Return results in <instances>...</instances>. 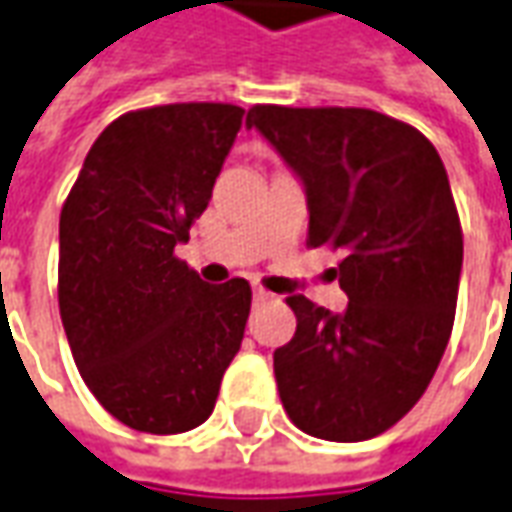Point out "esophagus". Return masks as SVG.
<instances>
[{
    "label": "esophagus",
    "mask_w": 512,
    "mask_h": 512,
    "mask_svg": "<svg viewBox=\"0 0 512 512\" xmlns=\"http://www.w3.org/2000/svg\"><path fill=\"white\" fill-rule=\"evenodd\" d=\"M252 296H255L257 305H263V302H268V299H274V296H271L266 288H260V285H255V288H252Z\"/></svg>",
    "instance_id": "1"
}]
</instances>
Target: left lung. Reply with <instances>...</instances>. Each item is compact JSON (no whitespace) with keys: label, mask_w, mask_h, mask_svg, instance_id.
<instances>
[{"label":"left lung","mask_w":512,"mask_h":512,"mask_svg":"<svg viewBox=\"0 0 512 512\" xmlns=\"http://www.w3.org/2000/svg\"><path fill=\"white\" fill-rule=\"evenodd\" d=\"M246 127L302 180L307 246L341 249L349 296L330 313L296 293L274 352L285 413L313 438L368 441L427 391L455 324L463 230L435 146L366 107L255 105Z\"/></svg>","instance_id":"8db88e82"}]
</instances>
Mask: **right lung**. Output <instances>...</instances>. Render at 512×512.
I'll list each match as a JSON object with an SVG mask.
<instances>
[{"label":"right lung","instance_id":"obj_1","mask_svg":"<svg viewBox=\"0 0 512 512\" xmlns=\"http://www.w3.org/2000/svg\"><path fill=\"white\" fill-rule=\"evenodd\" d=\"M244 110L180 102L124 113L60 210L57 302L82 380L113 418L177 435L216 407L244 341L249 282L207 285L174 255L213 196Z\"/></svg>","mask_w":512,"mask_h":512}]
</instances>
